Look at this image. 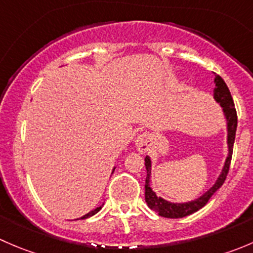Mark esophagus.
<instances>
[{
    "label": "esophagus",
    "instance_id": "esophagus-1",
    "mask_svg": "<svg viewBox=\"0 0 253 253\" xmlns=\"http://www.w3.org/2000/svg\"><path fill=\"white\" fill-rule=\"evenodd\" d=\"M152 139L153 138L150 134H147V133L139 134V136L136 138L137 148H138L141 152H145V150H148V148L152 145Z\"/></svg>",
    "mask_w": 253,
    "mask_h": 253
}]
</instances>
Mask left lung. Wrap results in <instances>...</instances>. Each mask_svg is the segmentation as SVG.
Instances as JSON below:
<instances>
[{"instance_id": "obj_1", "label": "left lung", "mask_w": 253, "mask_h": 253, "mask_svg": "<svg viewBox=\"0 0 253 253\" xmlns=\"http://www.w3.org/2000/svg\"><path fill=\"white\" fill-rule=\"evenodd\" d=\"M214 83H215V88H214V99L219 105L223 108L224 116L226 120V129H228V157H226L225 163H224L223 170H221L220 175L216 178L215 183L209 188L207 192L203 193L196 200L190 201V202L185 203H172L169 201L164 200L162 197H158L157 193L152 190L150 187V177H152V162L150 158L145 157V169H147V177H145V202L148 207L152 211H157L160 216L164 218H183L190 214L195 213V211H200L203 208L208 201L211 200V196L221 187V185L225 181L226 175L229 172V168H230L231 163V155H233V147L234 142H235V134H236V127H237V115L235 110V105H234L233 96H231L230 90H229L228 85L220 76L215 75L214 78Z\"/></svg>"}]
</instances>
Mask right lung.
<instances>
[{
    "label": "right lung",
    "instance_id": "1",
    "mask_svg": "<svg viewBox=\"0 0 253 253\" xmlns=\"http://www.w3.org/2000/svg\"><path fill=\"white\" fill-rule=\"evenodd\" d=\"M114 171H115V168H114V169H112V172H114ZM112 172H111V174H112ZM103 206H104V205L99 206V207H98V208L93 209V211H89V213H86V214H85V215L81 216V218H79V219H86V218H89V216L94 215V214H96V213H98V211H100V209H101V208H103Z\"/></svg>",
    "mask_w": 253,
    "mask_h": 253
}]
</instances>
